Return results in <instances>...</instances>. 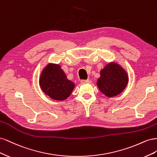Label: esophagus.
Listing matches in <instances>:
<instances>
[{"label":"esophagus","mask_w":157,"mask_h":157,"mask_svg":"<svg viewBox=\"0 0 157 157\" xmlns=\"http://www.w3.org/2000/svg\"><path fill=\"white\" fill-rule=\"evenodd\" d=\"M91 82H92L91 80H90V79L81 80H80V82H81L82 84H84V83H90Z\"/></svg>","instance_id":"1"}]
</instances>
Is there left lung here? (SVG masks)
Masks as SVG:
<instances>
[{"instance_id":"8db88e82","label":"left lung","mask_w":157,"mask_h":157,"mask_svg":"<svg viewBox=\"0 0 157 157\" xmlns=\"http://www.w3.org/2000/svg\"><path fill=\"white\" fill-rule=\"evenodd\" d=\"M97 85L100 91L107 97H113L121 93L126 88L128 77L119 65L110 63L101 70Z\"/></svg>"}]
</instances>
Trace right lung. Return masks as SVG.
Returning a JSON list of instances; mask_svg holds the SVG:
<instances>
[{
	"instance_id": "obj_1",
	"label": "right lung",
	"mask_w": 157,
	"mask_h": 157,
	"mask_svg": "<svg viewBox=\"0 0 157 157\" xmlns=\"http://www.w3.org/2000/svg\"><path fill=\"white\" fill-rule=\"evenodd\" d=\"M40 86L46 95L56 100L67 99L75 88L74 83L68 80L59 65L49 64L42 71Z\"/></svg>"
}]
</instances>
